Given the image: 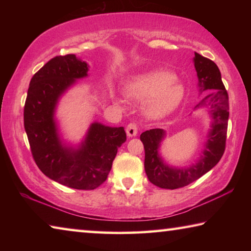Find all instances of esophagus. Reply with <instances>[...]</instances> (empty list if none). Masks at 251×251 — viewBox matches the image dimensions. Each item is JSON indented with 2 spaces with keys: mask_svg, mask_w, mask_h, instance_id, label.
<instances>
[{
  "mask_svg": "<svg viewBox=\"0 0 251 251\" xmlns=\"http://www.w3.org/2000/svg\"><path fill=\"white\" fill-rule=\"evenodd\" d=\"M137 129H138L137 125H136L135 123H129V124L126 127V133L129 136V137H133V136L137 135Z\"/></svg>",
  "mask_w": 251,
  "mask_h": 251,
  "instance_id": "obj_1",
  "label": "esophagus"
}]
</instances>
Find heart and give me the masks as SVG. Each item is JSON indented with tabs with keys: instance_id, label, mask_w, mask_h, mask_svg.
I'll list each match as a JSON object with an SVG mask.
<instances>
[{
	"instance_id": "obj_1",
	"label": "heart",
	"mask_w": 251,
	"mask_h": 251,
	"mask_svg": "<svg viewBox=\"0 0 251 251\" xmlns=\"http://www.w3.org/2000/svg\"><path fill=\"white\" fill-rule=\"evenodd\" d=\"M130 97L145 100L147 116L158 118L175 109L184 97V87L177 82L176 76L166 71H151L135 76L126 86Z\"/></svg>"
}]
</instances>
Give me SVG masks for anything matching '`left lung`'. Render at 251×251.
Instances as JSON below:
<instances>
[{"label":"left lung","mask_w":251,"mask_h":251,"mask_svg":"<svg viewBox=\"0 0 251 251\" xmlns=\"http://www.w3.org/2000/svg\"><path fill=\"white\" fill-rule=\"evenodd\" d=\"M194 62L201 91L207 92L197 107L210 106L211 130L208 135V142L201 160L192 167L181 169L168 167L160 159L158 147L164 138V130L154 128L144 131L141 135V141L145 150V172L151 184L159 188L177 189L199 179L218 164L226 148L229 100L222 80V74L215 62L201 54L195 53Z\"/></svg>","instance_id":"1"}]
</instances>
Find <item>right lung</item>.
I'll return each instance as SVG.
<instances>
[{
    "label": "right lung",
    "instance_id": "1",
    "mask_svg": "<svg viewBox=\"0 0 251 251\" xmlns=\"http://www.w3.org/2000/svg\"><path fill=\"white\" fill-rule=\"evenodd\" d=\"M87 71L74 54L53 57L33 75L24 105V127L37 167L50 179L79 190L95 189L107 179L118 147L126 142L124 127L99 123L92 124L77 151L59 142L53 118L57 100Z\"/></svg>",
    "mask_w": 251,
    "mask_h": 251
}]
</instances>
